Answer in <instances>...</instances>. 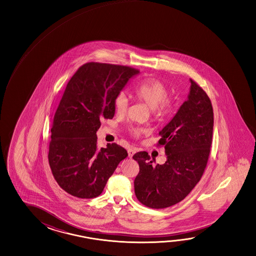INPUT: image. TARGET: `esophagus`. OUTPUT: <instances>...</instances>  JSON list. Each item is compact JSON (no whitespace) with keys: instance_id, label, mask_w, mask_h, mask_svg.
<instances>
[{"instance_id":"obj_1","label":"esophagus","mask_w":256,"mask_h":256,"mask_svg":"<svg viewBox=\"0 0 256 256\" xmlns=\"http://www.w3.org/2000/svg\"><path fill=\"white\" fill-rule=\"evenodd\" d=\"M134 149H132V148H130V149H128V157H129V158H132V157L134 156Z\"/></svg>"}]
</instances>
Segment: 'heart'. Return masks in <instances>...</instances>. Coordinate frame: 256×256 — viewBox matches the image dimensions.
Here are the masks:
<instances>
[{"mask_svg": "<svg viewBox=\"0 0 256 256\" xmlns=\"http://www.w3.org/2000/svg\"><path fill=\"white\" fill-rule=\"evenodd\" d=\"M132 94L137 100L144 102L157 118L165 116L172 109V102L168 99L167 88L157 79L148 78L142 81L135 86ZM114 107L117 116H122L126 114L128 108V99L126 94H117L114 101ZM129 132L132 136L138 137L144 132V130L138 127H132Z\"/></svg>", "mask_w": 256, "mask_h": 256, "instance_id": "heart-1", "label": "heart"}]
</instances>
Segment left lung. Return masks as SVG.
Masks as SVG:
<instances>
[{"label": "left lung", "mask_w": 256, "mask_h": 256, "mask_svg": "<svg viewBox=\"0 0 256 256\" xmlns=\"http://www.w3.org/2000/svg\"><path fill=\"white\" fill-rule=\"evenodd\" d=\"M188 99L158 132L166 162L156 166L145 152L134 155L139 174L136 198L152 208H165L184 200L204 173L212 144L214 112L210 98L192 79Z\"/></svg>", "instance_id": "8db88e82"}]
</instances>
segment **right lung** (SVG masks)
<instances>
[{
	"mask_svg": "<svg viewBox=\"0 0 256 256\" xmlns=\"http://www.w3.org/2000/svg\"><path fill=\"white\" fill-rule=\"evenodd\" d=\"M139 70L90 62L66 84L52 128L48 162L62 190L79 198L102 193L118 164L128 156L116 144L98 148L102 119H112L114 101Z\"/></svg>",
	"mask_w": 256,
	"mask_h": 256,
	"instance_id": "obj_1",
	"label": "right lung"
}]
</instances>
